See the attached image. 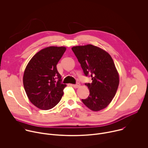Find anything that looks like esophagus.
Listing matches in <instances>:
<instances>
[{
	"mask_svg": "<svg viewBox=\"0 0 148 148\" xmlns=\"http://www.w3.org/2000/svg\"><path fill=\"white\" fill-rule=\"evenodd\" d=\"M72 86H73L74 88H77L79 87L80 84H79V83H77L76 84H73V85H72Z\"/></svg>",
	"mask_w": 148,
	"mask_h": 148,
	"instance_id": "esophagus-1",
	"label": "esophagus"
}]
</instances>
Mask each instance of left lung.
<instances>
[{"label": "left lung", "instance_id": "8db88e82", "mask_svg": "<svg viewBox=\"0 0 148 148\" xmlns=\"http://www.w3.org/2000/svg\"><path fill=\"white\" fill-rule=\"evenodd\" d=\"M86 76L91 77V84H86L90 90L82 102L93 111L106 108L114 98L119 83V77L111 56L106 51L93 46L71 48Z\"/></svg>", "mask_w": 148, "mask_h": 148}]
</instances>
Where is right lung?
<instances>
[{"instance_id":"add662e5","label":"right lung","mask_w":148,"mask_h":148,"mask_svg":"<svg viewBox=\"0 0 148 148\" xmlns=\"http://www.w3.org/2000/svg\"><path fill=\"white\" fill-rule=\"evenodd\" d=\"M66 50L65 47L57 46L42 49L31 58L25 69V90L30 101L39 109L53 108L64 94L66 84L61 82V76L56 66Z\"/></svg>"}]
</instances>
